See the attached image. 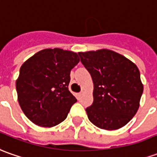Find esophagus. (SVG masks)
<instances>
[{"label":"esophagus","instance_id":"1","mask_svg":"<svg viewBox=\"0 0 157 157\" xmlns=\"http://www.w3.org/2000/svg\"><path fill=\"white\" fill-rule=\"evenodd\" d=\"M82 95H83V92H81V93H79V94H77V99H78V100H81V99L82 98Z\"/></svg>","mask_w":157,"mask_h":157}]
</instances>
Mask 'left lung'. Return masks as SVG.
Here are the masks:
<instances>
[{
	"instance_id": "1",
	"label": "left lung",
	"mask_w": 157,
	"mask_h": 157,
	"mask_svg": "<svg viewBox=\"0 0 157 157\" xmlns=\"http://www.w3.org/2000/svg\"><path fill=\"white\" fill-rule=\"evenodd\" d=\"M78 55L94 82V102L86 108L88 119L108 131L124 126L137 113L144 91L137 65L106 49Z\"/></svg>"
}]
</instances>
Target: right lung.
<instances>
[{
    "label": "right lung",
    "instance_id": "right-lung-1",
    "mask_svg": "<svg viewBox=\"0 0 157 157\" xmlns=\"http://www.w3.org/2000/svg\"><path fill=\"white\" fill-rule=\"evenodd\" d=\"M79 62L77 53L55 48L37 52L22 64L16 80L18 101L33 123L53 127L67 118L77 101L69 83Z\"/></svg>",
    "mask_w": 157,
    "mask_h": 157
}]
</instances>
